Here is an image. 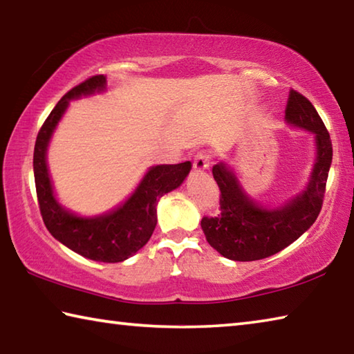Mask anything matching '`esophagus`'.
Masks as SVG:
<instances>
[{
  "label": "esophagus",
  "instance_id": "esophagus-1",
  "mask_svg": "<svg viewBox=\"0 0 354 354\" xmlns=\"http://www.w3.org/2000/svg\"><path fill=\"white\" fill-rule=\"evenodd\" d=\"M210 164V155L209 151H198L194 158V167L196 170H204L207 169Z\"/></svg>",
  "mask_w": 354,
  "mask_h": 354
}]
</instances>
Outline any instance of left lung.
<instances>
[{
    "label": "left lung",
    "instance_id": "left-lung-1",
    "mask_svg": "<svg viewBox=\"0 0 354 354\" xmlns=\"http://www.w3.org/2000/svg\"><path fill=\"white\" fill-rule=\"evenodd\" d=\"M285 119L288 124L313 131L317 140L311 181L300 196L280 209H263L244 194L226 165L216 164L212 169L221 192V214L204 216L201 227L210 246L229 260L254 261L280 252L306 232L322 210L333 159L330 133L311 102L295 89L289 91Z\"/></svg>",
    "mask_w": 354,
    "mask_h": 354
}]
</instances>
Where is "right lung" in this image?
<instances>
[{
    "instance_id": "obj_1",
    "label": "right lung",
    "mask_w": 354,
    "mask_h": 354,
    "mask_svg": "<svg viewBox=\"0 0 354 354\" xmlns=\"http://www.w3.org/2000/svg\"><path fill=\"white\" fill-rule=\"evenodd\" d=\"M105 88L104 75H93L63 95L37 134L34 176L38 207L53 236L74 252L89 260L119 263L136 254L150 240L156 227V205L160 196L179 187L192 169L190 160L175 165H156L128 201L111 214L97 218H79L55 201L48 175L46 149L55 125L68 106V100L93 94Z\"/></svg>"
}]
</instances>
